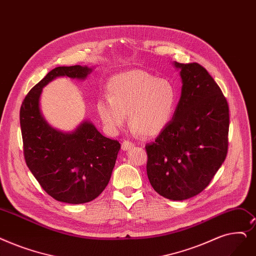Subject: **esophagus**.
Returning a JSON list of instances; mask_svg holds the SVG:
<instances>
[{
  "label": "esophagus",
  "instance_id": "esophagus-1",
  "mask_svg": "<svg viewBox=\"0 0 256 256\" xmlns=\"http://www.w3.org/2000/svg\"><path fill=\"white\" fill-rule=\"evenodd\" d=\"M134 146H135L134 142H132L130 140H124V141H122V143H121V148L124 150H128L132 148Z\"/></svg>",
  "mask_w": 256,
  "mask_h": 256
}]
</instances>
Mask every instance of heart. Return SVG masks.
Segmentation results:
<instances>
[{
    "label": "heart",
    "mask_w": 256,
    "mask_h": 256,
    "mask_svg": "<svg viewBox=\"0 0 256 256\" xmlns=\"http://www.w3.org/2000/svg\"><path fill=\"white\" fill-rule=\"evenodd\" d=\"M176 104L172 82L143 70L119 73L110 80L108 96L98 99L97 113L110 132L128 122L146 137L159 135L170 121Z\"/></svg>",
    "instance_id": "1"
}]
</instances>
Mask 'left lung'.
Masks as SVG:
<instances>
[{
    "mask_svg": "<svg viewBox=\"0 0 256 256\" xmlns=\"http://www.w3.org/2000/svg\"><path fill=\"white\" fill-rule=\"evenodd\" d=\"M174 66L181 69V98L168 124L146 146V172L160 196L182 201L202 192L226 159L229 106L203 66Z\"/></svg>",
    "mask_w": 256,
    "mask_h": 256,
    "instance_id": "obj_1",
    "label": "left lung"
}]
</instances>
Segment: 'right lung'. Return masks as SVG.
<instances>
[{
    "mask_svg": "<svg viewBox=\"0 0 256 256\" xmlns=\"http://www.w3.org/2000/svg\"><path fill=\"white\" fill-rule=\"evenodd\" d=\"M92 69L58 66L33 86L20 110L24 157L32 174L50 196L69 204L91 202L106 187L120 143L102 136L91 122L72 132L51 128L40 110L42 88L58 76L84 80Z\"/></svg>",
    "mask_w": 256,
    "mask_h": 256,
    "instance_id": "add662e5",
    "label": "right lung"
}]
</instances>
